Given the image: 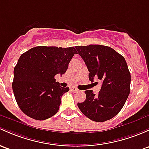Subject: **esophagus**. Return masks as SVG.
<instances>
[{"label":"esophagus","instance_id":"esophagus-1","mask_svg":"<svg viewBox=\"0 0 149 149\" xmlns=\"http://www.w3.org/2000/svg\"><path fill=\"white\" fill-rule=\"evenodd\" d=\"M70 89V91H71L72 92H76V91H79V89H78L77 88H76V87H71Z\"/></svg>","mask_w":149,"mask_h":149}]
</instances>
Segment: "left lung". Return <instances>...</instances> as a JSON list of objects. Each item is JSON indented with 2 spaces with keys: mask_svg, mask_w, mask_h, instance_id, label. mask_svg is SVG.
<instances>
[{
  "mask_svg": "<svg viewBox=\"0 0 149 149\" xmlns=\"http://www.w3.org/2000/svg\"><path fill=\"white\" fill-rule=\"evenodd\" d=\"M88 70V79L102 81L98 94L85 91L86 98L78 103L81 111L91 120L103 122L113 118L124 106L130 93L131 74L126 60L111 47L101 45L76 46Z\"/></svg>",
  "mask_w": 149,
  "mask_h": 149,
  "instance_id": "obj_1",
  "label": "left lung"
}]
</instances>
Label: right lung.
Returning <instances> with one entry per match:
<instances>
[{
	"label": "right lung",
	"instance_id": "obj_1",
	"mask_svg": "<svg viewBox=\"0 0 149 149\" xmlns=\"http://www.w3.org/2000/svg\"><path fill=\"white\" fill-rule=\"evenodd\" d=\"M74 54L77 51L73 47L41 46L20 56L12 87L15 101L26 115L43 120L58 112L61 98L69 88L61 86L54 77L65 73Z\"/></svg>",
	"mask_w": 149,
	"mask_h": 149
}]
</instances>
